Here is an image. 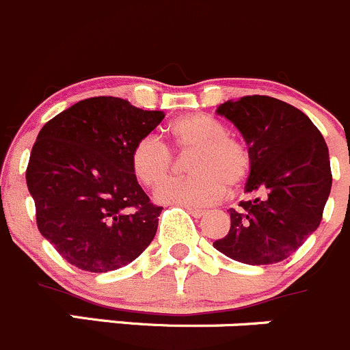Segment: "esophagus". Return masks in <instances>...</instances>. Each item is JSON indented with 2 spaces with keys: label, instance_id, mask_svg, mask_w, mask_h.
Segmentation results:
<instances>
[{
  "label": "esophagus",
  "instance_id": "obj_1",
  "mask_svg": "<svg viewBox=\"0 0 350 350\" xmlns=\"http://www.w3.org/2000/svg\"><path fill=\"white\" fill-rule=\"evenodd\" d=\"M187 211H189V214H192L193 217H202L204 214H206V211L202 209H196V207H185Z\"/></svg>",
  "mask_w": 350,
  "mask_h": 350
}]
</instances>
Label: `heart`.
<instances>
[{
	"label": "heart",
	"mask_w": 350,
	"mask_h": 350,
	"mask_svg": "<svg viewBox=\"0 0 350 350\" xmlns=\"http://www.w3.org/2000/svg\"><path fill=\"white\" fill-rule=\"evenodd\" d=\"M176 151H192L189 178L170 180L160 187L157 200L187 207H202L221 200L230 190L238 189L252 170V153L243 139L228 134L226 126L216 117L192 112L172 120L165 129ZM134 178L148 189L161 185L174 165L170 150L154 136H143L129 153Z\"/></svg>",
	"instance_id": "obj_1"
}]
</instances>
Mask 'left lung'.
<instances>
[{
	"label": "left lung",
	"instance_id": "left-lung-1",
	"mask_svg": "<svg viewBox=\"0 0 350 350\" xmlns=\"http://www.w3.org/2000/svg\"><path fill=\"white\" fill-rule=\"evenodd\" d=\"M252 153L245 192L254 199L230 209L231 226L214 248L248 265L278 264L320 226L332 189L328 148L306 113L265 95L221 103Z\"/></svg>",
	"mask_w": 350,
	"mask_h": 350
}]
</instances>
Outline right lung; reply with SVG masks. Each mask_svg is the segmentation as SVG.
Wrapping results in <instances>:
<instances>
[{"mask_svg":"<svg viewBox=\"0 0 350 350\" xmlns=\"http://www.w3.org/2000/svg\"><path fill=\"white\" fill-rule=\"evenodd\" d=\"M117 96H93L40 129L27 167L40 234L64 260L109 272L139 257L163 207L150 202L129 165L139 137L163 120Z\"/></svg>","mask_w":350,"mask_h":350,"instance_id":"right-lung-1","label":"right lung"}]
</instances>
